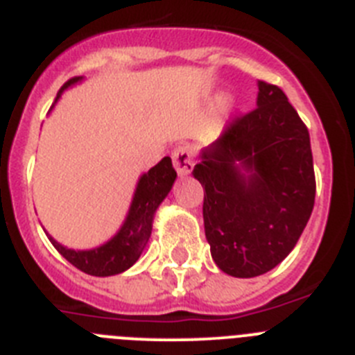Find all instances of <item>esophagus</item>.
<instances>
[{"mask_svg": "<svg viewBox=\"0 0 355 355\" xmlns=\"http://www.w3.org/2000/svg\"><path fill=\"white\" fill-rule=\"evenodd\" d=\"M172 162H174V167L180 175H187L192 172L193 168V149L190 146H180L175 147L174 153H172Z\"/></svg>", "mask_w": 355, "mask_h": 355, "instance_id": "1", "label": "esophagus"}]
</instances>
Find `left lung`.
I'll list each match as a JSON object with an SVG mask.
<instances>
[{"instance_id":"8db88e82","label":"left lung","mask_w":355,"mask_h":355,"mask_svg":"<svg viewBox=\"0 0 355 355\" xmlns=\"http://www.w3.org/2000/svg\"><path fill=\"white\" fill-rule=\"evenodd\" d=\"M256 108L200 150L193 178L205 188L211 258L233 277L266 274L297 245L315 206L306 124L279 87L258 81Z\"/></svg>"}]
</instances>
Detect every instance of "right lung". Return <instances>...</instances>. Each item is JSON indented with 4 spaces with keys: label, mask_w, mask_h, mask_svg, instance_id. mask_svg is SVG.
I'll use <instances>...</instances> for the list:
<instances>
[{
    "label": "right lung",
    "mask_w": 355,
    "mask_h": 355,
    "mask_svg": "<svg viewBox=\"0 0 355 355\" xmlns=\"http://www.w3.org/2000/svg\"><path fill=\"white\" fill-rule=\"evenodd\" d=\"M78 81H81V78L69 80L58 90L53 106L60 99L64 90H67L72 85H76ZM175 178H178V174H175L174 167H172V159L168 156H165L158 165L149 168L146 174L140 175L137 188H135L130 211H128L126 218L122 222L121 229L103 245L94 247V249L89 250H74L58 243L48 233L46 234H48L49 241L55 245V249L71 265L80 268L85 274L96 275V277H108V275L121 274V272L128 270L130 266H133L137 259L140 258V254L144 252V249H146L147 241L150 238V231H153V220H155L156 209L162 205L163 199L168 196Z\"/></svg>",
    "instance_id": "obj_1"
}]
</instances>
